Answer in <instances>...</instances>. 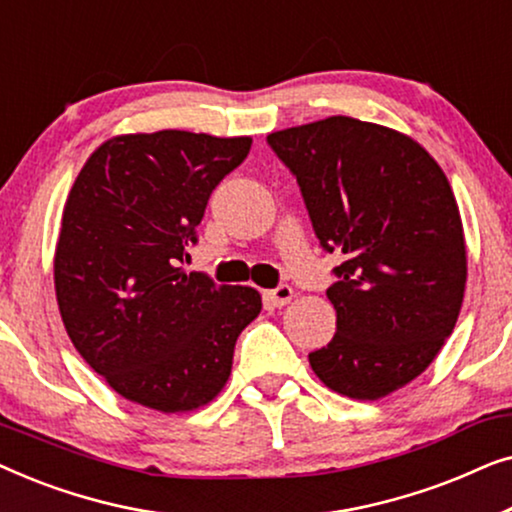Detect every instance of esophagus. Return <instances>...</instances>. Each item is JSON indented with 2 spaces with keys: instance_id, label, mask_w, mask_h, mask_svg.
Returning <instances> with one entry per match:
<instances>
[{
  "instance_id": "1",
  "label": "esophagus",
  "mask_w": 512,
  "mask_h": 512,
  "mask_svg": "<svg viewBox=\"0 0 512 512\" xmlns=\"http://www.w3.org/2000/svg\"><path fill=\"white\" fill-rule=\"evenodd\" d=\"M265 300H268L272 307H284L293 300V289H291V286L282 284V286H277V289L265 291Z\"/></svg>"
}]
</instances>
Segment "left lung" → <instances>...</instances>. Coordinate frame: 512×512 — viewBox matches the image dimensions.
<instances>
[{"mask_svg": "<svg viewBox=\"0 0 512 512\" xmlns=\"http://www.w3.org/2000/svg\"><path fill=\"white\" fill-rule=\"evenodd\" d=\"M296 174L314 233L345 254L326 291L338 331L310 354L335 394L377 401L422 375L454 331L468 261L450 181L387 125L331 116L270 132Z\"/></svg>", "mask_w": 512, "mask_h": 512, "instance_id": "1", "label": "left lung"}]
</instances>
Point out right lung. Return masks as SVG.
Here are the masks:
<instances>
[{"instance_id": "1", "label": "right lung", "mask_w": 512, "mask_h": 512, "mask_svg": "<svg viewBox=\"0 0 512 512\" xmlns=\"http://www.w3.org/2000/svg\"><path fill=\"white\" fill-rule=\"evenodd\" d=\"M251 137L158 130L116 135L81 167L62 209L53 282L69 340L116 394L193 412L233 370L237 335L261 312L251 286L179 263L216 184Z\"/></svg>"}]
</instances>
